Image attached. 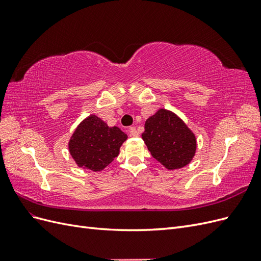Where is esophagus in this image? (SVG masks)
<instances>
[{"label": "esophagus", "instance_id": "esophagus-1", "mask_svg": "<svg viewBox=\"0 0 261 261\" xmlns=\"http://www.w3.org/2000/svg\"><path fill=\"white\" fill-rule=\"evenodd\" d=\"M129 135L134 136V137H137L138 136V130L136 129V127H129Z\"/></svg>", "mask_w": 261, "mask_h": 261}]
</instances>
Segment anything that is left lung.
Wrapping results in <instances>:
<instances>
[{
    "mask_svg": "<svg viewBox=\"0 0 261 261\" xmlns=\"http://www.w3.org/2000/svg\"><path fill=\"white\" fill-rule=\"evenodd\" d=\"M141 137L151 155L169 170L185 167L196 151L192 130L174 113L163 109L146 121Z\"/></svg>",
    "mask_w": 261,
    "mask_h": 261,
    "instance_id": "1",
    "label": "left lung"
}]
</instances>
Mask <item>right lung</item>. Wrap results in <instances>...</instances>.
I'll list each match as a JSON object with an SVG mask.
<instances>
[{
    "mask_svg": "<svg viewBox=\"0 0 261 261\" xmlns=\"http://www.w3.org/2000/svg\"><path fill=\"white\" fill-rule=\"evenodd\" d=\"M127 135L120 128L109 127L96 115H90L78 126L69 140V152L81 168L101 171L120 152Z\"/></svg>",
    "mask_w": 261,
    "mask_h": 261,
    "instance_id": "obj_1",
    "label": "right lung"
}]
</instances>
